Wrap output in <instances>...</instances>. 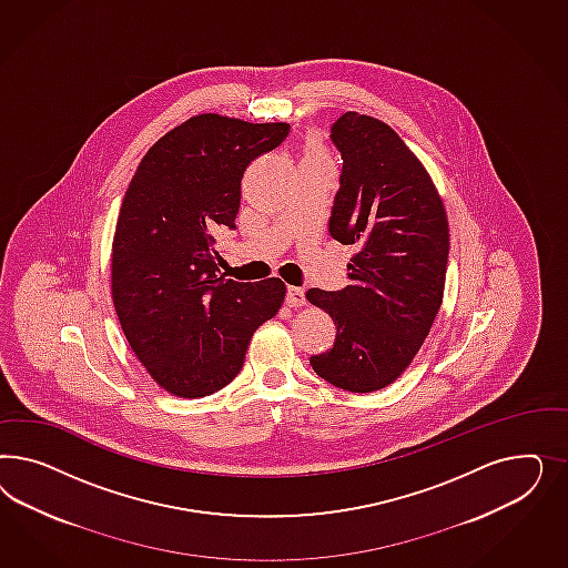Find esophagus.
<instances>
[{
    "instance_id": "obj_1",
    "label": "esophagus",
    "mask_w": 568,
    "mask_h": 568,
    "mask_svg": "<svg viewBox=\"0 0 568 568\" xmlns=\"http://www.w3.org/2000/svg\"><path fill=\"white\" fill-rule=\"evenodd\" d=\"M285 302L290 308H302L306 304V292L302 287H290Z\"/></svg>"
}]
</instances>
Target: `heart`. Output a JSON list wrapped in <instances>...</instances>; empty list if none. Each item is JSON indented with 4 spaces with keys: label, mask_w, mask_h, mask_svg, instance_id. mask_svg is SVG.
<instances>
[{
    "label": "heart",
    "mask_w": 568,
    "mask_h": 568,
    "mask_svg": "<svg viewBox=\"0 0 568 568\" xmlns=\"http://www.w3.org/2000/svg\"><path fill=\"white\" fill-rule=\"evenodd\" d=\"M308 160H327V155H325V152H323L316 143H308V148H306V152H304L302 162H308Z\"/></svg>",
    "instance_id": "obj_1"
}]
</instances>
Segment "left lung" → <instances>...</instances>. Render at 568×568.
Returning a JSON list of instances; mask_svg holds the SVG:
<instances>
[{"instance_id":"1","label":"left lung","mask_w":568,"mask_h":568,"mask_svg":"<svg viewBox=\"0 0 568 568\" xmlns=\"http://www.w3.org/2000/svg\"><path fill=\"white\" fill-rule=\"evenodd\" d=\"M331 139L344 166L328 233L358 252L347 287L306 293L337 327L333 347L310 364L339 389L371 394L394 383L429 335L444 300L449 229L429 172L389 124L345 112Z\"/></svg>"}]
</instances>
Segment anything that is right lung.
<instances>
[{
	"instance_id": "obj_1",
	"label": "right lung",
	"mask_w": 568,
	"mask_h": 568,
	"mask_svg": "<svg viewBox=\"0 0 568 568\" xmlns=\"http://www.w3.org/2000/svg\"><path fill=\"white\" fill-rule=\"evenodd\" d=\"M287 133V122L193 116L155 141L124 193L112 300L131 349L172 396L229 385L252 335L285 300L276 276L224 278L216 237L235 229L245 169Z\"/></svg>"
}]
</instances>
